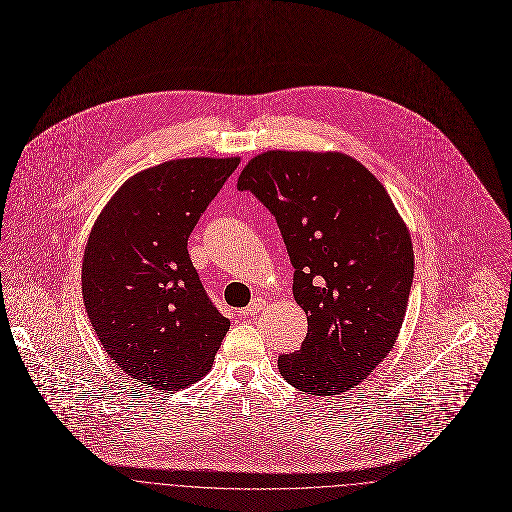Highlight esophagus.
<instances>
[{"instance_id":"obj_1","label":"esophagus","mask_w":512,"mask_h":512,"mask_svg":"<svg viewBox=\"0 0 512 512\" xmlns=\"http://www.w3.org/2000/svg\"><path fill=\"white\" fill-rule=\"evenodd\" d=\"M264 306H266V300H264V298H260V296H258V298H254V300H252V302H250V304H248V306H246V309H244V311H242V315H244V317H248V319H250V317H254V315H258V313H260V311H264Z\"/></svg>"}]
</instances>
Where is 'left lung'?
<instances>
[{"mask_svg": "<svg viewBox=\"0 0 512 512\" xmlns=\"http://www.w3.org/2000/svg\"><path fill=\"white\" fill-rule=\"evenodd\" d=\"M272 212L309 321L280 375L311 395H339L393 349L414 280L410 232L381 181L339 151H264L238 177Z\"/></svg>", "mask_w": 512, "mask_h": 512, "instance_id": "1", "label": "left lung"}]
</instances>
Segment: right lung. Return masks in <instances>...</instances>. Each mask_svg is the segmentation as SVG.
<instances>
[{
	"label": "right lung",
	"mask_w": 512,
	"mask_h": 512,
	"mask_svg": "<svg viewBox=\"0 0 512 512\" xmlns=\"http://www.w3.org/2000/svg\"><path fill=\"white\" fill-rule=\"evenodd\" d=\"M240 157H185L129 177L98 214L82 300L107 355L135 381L181 389L212 369L230 329L203 290L187 238Z\"/></svg>",
	"instance_id": "add662e5"
}]
</instances>
